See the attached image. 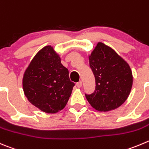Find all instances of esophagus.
<instances>
[{"label":"esophagus","mask_w":149,"mask_h":149,"mask_svg":"<svg viewBox=\"0 0 149 149\" xmlns=\"http://www.w3.org/2000/svg\"><path fill=\"white\" fill-rule=\"evenodd\" d=\"M76 86H77L78 88H81L82 86V82L79 81L78 83H76Z\"/></svg>","instance_id":"34e87169"}]
</instances>
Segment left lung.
I'll return each mask as SVG.
<instances>
[{
    "label": "left lung",
    "mask_w": 149,
    "mask_h": 149,
    "mask_svg": "<svg viewBox=\"0 0 149 149\" xmlns=\"http://www.w3.org/2000/svg\"><path fill=\"white\" fill-rule=\"evenodd\" d=\"M95 75V90L85 95L89 103L99 111H112L127 99L132 86V73L128 63L114 50L98 42L89 56Z\"/></svg>",
    "instance_id": "1"
}]
</instances>
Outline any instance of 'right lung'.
<instances>
[{"mask_svg":"<svg viewBox=\"0 0 149 149\" xmlns=\"http://www.w3.org/2000/svg\"><path fill=\"white\" fill-rule=\"evenodd\" d=\"M68 74L60 55L52 46H46L35 55L24 71V95L43 112L57 113L65 107L75 86Z\"/></svg>","mask_w":149,"mask_h":149,"instance_id":"add662e5","label":"right lung"}]
</instances>
